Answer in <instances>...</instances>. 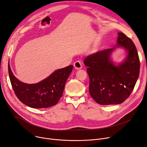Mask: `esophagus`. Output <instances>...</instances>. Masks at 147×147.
Here are the masks:
<instances>
[{
  "mask_svg": "<svg viewBox=\"0 0 147 147\" xmlns=\"http://www.w3.org/2000/svg\"><path fill=\"white\" fill-rule=\"evenodd\" d=\"M74 67L77 70L80 69V68H82V64L79 61H77L74 63Z\"/></svg>",
  "mask_w": 147,
  "mask_h": 147,
  "instance_id": "obj_1",
  "label": "esophagus"
}]
</instances>
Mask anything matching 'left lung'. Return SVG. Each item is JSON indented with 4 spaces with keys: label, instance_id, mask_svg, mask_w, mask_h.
<instances>
[{
    "label": "left lung",
    "instance_id": "left-lung-1",
    "mask_svg": "<svg viewBox=\"0 0 147 147\" xmlns=\"http://www.w3.org/2000/svg\"><path fill=\"white\" fill-rule=\"evenodd\" d=\"M117 44L88 55L84 60L89 76V93L94 100L102 105H118L130 96L137 81L140 62L136 48L129 38L119 32ZM122 47L127 56L122 63L116 65L111 54Z\"/></svg>",
    "mask_w": 147,
    "mask_h": 147
}]
</instances>
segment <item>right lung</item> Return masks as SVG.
I'll list each match as a JSON object with an SVG mask.
<instances>
[{"label": "right lung", "instance_id": "obj_1", "mask_svg": "<svg viewBox=\"0 0 147 147\" xmlns=\"http://www.w3.org/2000/svg\"><path fill=\"white\" fill-rule=\"evenodd\" d=\"M73 68L70 65L57 70L40 82L28 84L15 77L8 63L10 80L15 94L22 103L32 108H47L58 103Z\"/></svg>", "mask_w": 147, "mask_h": 147}]
</instances>
